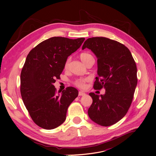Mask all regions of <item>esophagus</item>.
<instances>
[{"instance_id":"esophagus-1","label":"esophagus","mask_w":156,"mask_h":156,"mask_svg":"<svg viewBox=\"0 0 156 156\" xmlns=\"http://www.w3.org/2000/svg\"><path fill=\"white\" fill-rule=\"evenodd\" d=\"M85 95H86V94L84 93V92H83L82 91H79V96H85Z\"/></svg>"}]
</instances>
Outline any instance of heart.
Returning a JSON list of instances; mask_svg holds the SVG:
<instances>
[{
	"label": "heart",
	"instance_id": "b5f03b06",
	"mask_svg": "<svg viewBox=\"0 0 156 156\" xmlns=\"http://www.w3.org/2000/svg\"><path fill=\"white\" fill-rule=\"evenodd\" d=\"M80 58L81 59V60L85 64H87L90 60H94V56L90 53H87V52H84V53H81V55H80ZM68 64H69V60H67L65 62L64 68H67L68 66ZM88 81V79H87V78H85V79H75V81H73V84H75V86L79 87V88H83L85 87V84Z\"/></svg>",
	"mask_w": 156,
	"mask_h": 156
}]
</instances>
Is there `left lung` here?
Here are the masks:
<instances>
[{"label":"left lung","instance_id":"1","mask_svg":"<svg viewBox=\"0 0 156 156\" xmlns=\"http://www.w3.org/2000/svg\"><path fill=\"white\" fill-rule=\"evenodd\" d=\"M88 48L98 58L95 90L105 88L100 96L90 93L92 103L88 115L101 126H109L120 120L128 111L137 84L136 66L128 48L120 42L105 37L87 39L83 49Z\"/></svg>","mask_w":156,"mask_h":156}]
</instances>
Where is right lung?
I'll return each mask as SVG.
<instances>
[{"instance_id":"1","label":"right lung","mask_w":156,"mask_h":156,"mask_svg":"<svg viewBox=\"0 0 156 156\" xmlns=\"http://www.w3.org/2000/svg\"><path fill=\"white\" fill-rule=\"evenodd\" d=\"M84 40L52 37L27 56L21 73V95L31 119L41 128L53 129L62 124L68 107L78 96L77 90L72 87L58 94L53 84L60 79L68 56Z\"/></svg>"}]
</instances>
